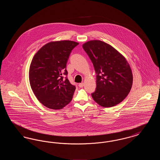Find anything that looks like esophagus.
<instances>
[{"label": "esophagus", "instance_id": "obj_1", "mask_svg": "<svg viewBox=\"0 0 160 160\" xmlns=\"http://www.w3.org/2000/svg\"><path fill=\"white\" fill-rule=\"evenodd\" d=\"M83 83H80L78 84V86H79L80 88H82V87H83Z\"/></svg>", "mask_w": 160, "mask_h": 160}]
</instances>
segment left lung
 Here are the masks:
<instances>
[{
    "label": "left lung",
    "mask_w": 160,
    "mask_h": 160,
    "mask_svg": "<svg viewBox=\"0 0 160 160\" xmlns=\"http://www.w3.org/2000/svg\"><path fill=\"white\" fill-rule=\"evenodd\" d=\"M83 48L89 56L97 74L93 100L101 106H114L125 99L131 91L132 74L126 59L112 46L99 40L84 43Z\"/></svg>",
    "instance_id": "1"
}]
</instances>
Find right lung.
I'll return each mask as SVG.
<instances>
[{
    "label": "right lung",
    "instance_id": "right-lung-1",
    "mask_svg": "<svg viewBox=\"0 0 160 160\" xmlns=\"http://www.w3.org/2000/svg\"><path fill=\"white\" fill-rule=\"evenodd\" d=\"M78 44L68 40L50 42L33 56L29 68V82L37 98L44 106L62 109L72 99L76 86L62 75H67V61Z\"/></svg>",
    "mask_w": 160,
    "mask_h": 160
}]
</instances>
